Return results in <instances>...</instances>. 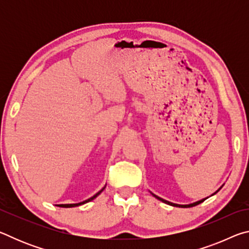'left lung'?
I'll use <instances>...</instances> for the list:
<instances>
[{
  "label": "left lung",
  "instance_id": "1",
  "mask_svg": "<svg viewBox=\"0 0 249 249\" xmlns=\"http://www.w3.org/2000/svg\"><path fill=\"white\" fill-rule=\"evenodd\" d=\"M154 196H156L157 197L158 200H160V201H162V202H165V203H167V204H169V205H174V206H181V208H191V206H196V205H197V204H200V203H202V202H203L204 200H201V201H197V202H196V203H192V204H188V205H180V204H175V203H171V202H168V201H166V200H163V199H161V197H159V196H155L154 195Z\"/></svg>",
  "mask_w": 249,
  "mask_h": 249
}]
</instances>
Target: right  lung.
Returning <instances> with one entry per match:
<instances>
[{"label": "right lung", "instance_id": "add662e5", "mask_svg": "<svg viewBox=\"0 0 249 249\" xmlns=\"http://www.w3.org/2000/svg\"><path fill=\"white\" fill-rule=\"evenodd\" d=\"M104 190V188L102 189V190L101 191H99L98 193H96V195H94L92 197H90V199H88V200H86V201H83V202H80V203H75V204H59L58 206H61V208H73V206H78V205H81V204H84V203H87V202H89V201H92L93 199H95L96 196H98L101 192H102Z\"/></svg>", "mask_w": 249, "mask_h": 249}]
</instances>
